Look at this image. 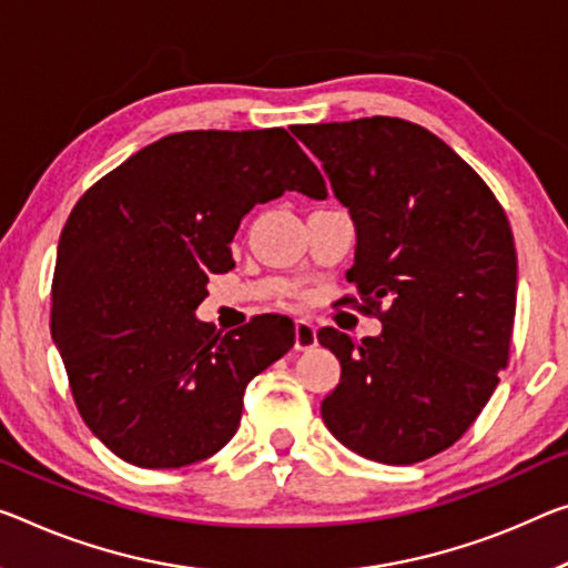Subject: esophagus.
Returning a JSON list of instances; mask_svg holds the SVG:
<instances>
[{
  "mask_svg": "<svg viewBox=\"0 0 568 568\" xmlns=\"http://www.w3.org/2000/svg\"><path fill=\"white\" fill-rule=\"evenodd\" d=\"M317 345V327H314V322L302 317L294 322V347L296 351H312V347Z\"/></svg>",
  "mask_w": 568,
  "mask_h": 568,
  "instance_id": "esophagus-1",
  "label": "esophagus"
}]
</instances>
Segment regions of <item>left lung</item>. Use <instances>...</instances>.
Masks as SVG:
<instances>
[{
    "mask_svg": "<svg viewBox=\"0 0 568 568\" xmlns=\"http://www.w3.org/2000/svg\"><path fill=\"white\" fill-rule=\"evenodd\" d=\"M355 225L347 282L383 329L355 343L325 327L339 361L327 429L383 465L452 447L508 365L518 258L500 203L429 129L394 116L292 126Z\"/></svg>",
    "mask_w": 568,
    "mask_h": 568,
    "instance_id": "8db88e82",
    "label": "left lung"
}]
</instances>
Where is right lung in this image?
<instances>
[{"instance_id":"obj_1","label":"right lung","mask_w":568,"mask_h":568,"mask_svg":"<svg viewBox=\"0 0 568 568\" xmlns=\"http://www.w3.org/2000/svg\"><path fill=\"white\" fill-rule=\"evenodd\" d=\"M286 190L325 200L320 170L284 129L180 132L111 170L60 233L50 333L78 412L113 455L170 469L213 457L241 424L248 381L294 345L261 314L217 335L195 317L231 241Z\"/></svg>"}]
</instances>
